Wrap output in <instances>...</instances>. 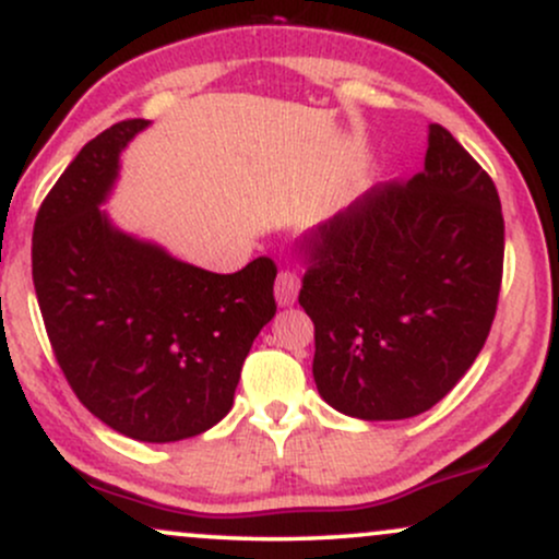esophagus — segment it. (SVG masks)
Masks as SVG:
<instances>
[{
    "instance_id": "34e87169",
    "label": "esophagus",
    "mask_w": 559,
    "mask_h": 559,
    "mask_svg": "<svg viewBox=\"0 0 559 559\" xmlns=\"http://www.w3.org/2000/svg\"><path fill=\"white\" fill-rule=\"evenodd\" d=\"M299 294V275L292 271H281L278 278H275V299H278L281 307H288L297 301Z\"/></svg>"
}]
</instances>
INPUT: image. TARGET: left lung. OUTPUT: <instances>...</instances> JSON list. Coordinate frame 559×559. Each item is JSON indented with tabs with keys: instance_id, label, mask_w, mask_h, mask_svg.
<instances>
[{
	"instance_id": "left-lung-1",
	"label": "left lung",
	"mask_w": 559,
	"mask_h": 559,
	"mask_svg": "<svg viewBox=\"0 0 559 559\" xmlns=\"http://www.w3.org/2000/svg\"><path fill=\"white\" fill-rule=\"evenodd\" d=\"M301 249L312 376L338 413H426L484 349L502 286V204L489 173L439 123L418 176L373 186Z\"/></svg>"
}]
</instances>
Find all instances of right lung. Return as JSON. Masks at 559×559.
I'll use <instances>...</instances> for the list:
<instances>
[{"instance_id":"obj_1","label":"right lung","mask_w":559,"mask_h":559,"mask_svg":"<svg viewBox=\"0 0 559 559\" xmlns=\"http://www.w3.org/2000/svg\"><path fill=\"white\" fill-rule=\"evenodd\" d=\"M146 126L120 120L75 155L38 207L31 262L49 344L83 407L128 439L168 444L228 415L275 316L278 267L258 258L210 273L112 226L99 204Z\"/></svg>"}]
</instances>
